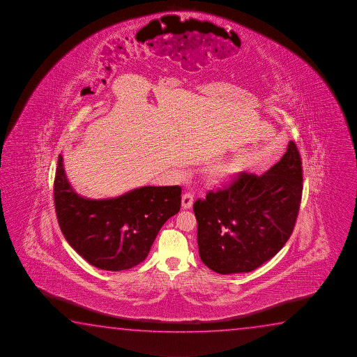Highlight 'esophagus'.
Wrapping results in <instances>:
<instances>
[{
	"mask_svg": "<svg viewBox=\"0 0 357 357\" xmlns=\"http://www.w3.org/2000/svg\"><path fill=\"white\" fill-rule=\"evenodd\" d=\"M194 202V194L192 192H185L181 197V206L183 208H190Z\"/></svg>",
	"mask_w": 357,
	"mask_h": 357,
	"instance_id": "1",
	"label": "esophagus"
}]
</instances>
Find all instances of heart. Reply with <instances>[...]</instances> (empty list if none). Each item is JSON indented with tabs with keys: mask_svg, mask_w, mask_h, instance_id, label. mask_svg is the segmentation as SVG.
Returning <instances> with one entry per match:
<instances>
[{
	"mask_svg": "<svg viewBox=\"0 0 357 357\" xmlns=\"http://www.w3.org/2000/svg\"><path fill=\"white\" fill-rule=\"evenodd\" d=\"M210 176L213 179H220V178H222L225 176V169H223L222 167H213L210 169Z\"/></svg>",
	"mask_w": 357,
	"mask_h": 357,
	"instance_id": "heart-1",
	"label": "heart"
}]
</instances>
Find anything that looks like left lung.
<instances>
[{
	"mask_svg": "<svg viewBox=\"0 0 357 357\" xmlns=\"http://www.w3.org/2000/svg\"><path fill=\"white\" fill-rule=\"evenodd\" d=\"M302 162L294 141L263 176L241 172L227 185L197 199V245L218 274L249 273L289 241L302 199Z\"/></svg>",
	"mask_w": 357,
	"mask_h": 357,
	"instance_id": "8db88e82",
	"label": "left lung"
}]
</instances>
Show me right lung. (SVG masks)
Returning a JSON list of instances; mask_svg holds the SVG:
<instances>
[{
    "instance_id": "obj_1",
    "label": "right lung",
    "mask_w": 357,
    "mask_h": 357,
    "mask_svg": "<svg viewBox=\"0 0 357 357\" xmlns=\"http://www.w3.org/2000/svg\"><path fill=\"white\" fill-rule=\"evenodd\" d=\"M54 202L68 244L96 268L120 271L147 258L162 226L181 210V188L141 186L118 197L87 199L70 185L60 155Z\"/></svg>"
}]
</instances>
